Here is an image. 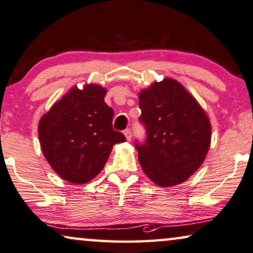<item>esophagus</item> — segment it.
I'll list each match as a JSON object with an SVG mask.
<instances>
[{"label": "esophagus", "instance_id": "esophagus-1", "mask_svg": "<svg viewBox=\"0 0 253 253\" xmlns=\"http://www.w3.org/2000/svg\"><path fill=\"white\" fill-rule=\"evenodd\" d=\"M124 134H125L127 141L131 140V129H130V128H127V129L124 130Z\"/></svg>", "mask_w": 253, "mask_h": 253}]
</instances>
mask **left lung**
I'll return each mask as SVG.
<instances>
[{"instance_id":"1","label":"left lung","mask_w":253,"mask_h":253,"mask_svg":"<svg viewBox=\"0 0 253 253\" xmlns=\"http://www.w3.org/2000/svg\"><path fill=\"white\" fill-rule=\"evenodd\" d=\"M145 141H135L142 169L161 187L186 181L202 165L211 142V124L201 105L167 78L138 96Z\"/></svg>"}]
</instances>
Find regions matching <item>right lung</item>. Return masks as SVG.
Listing matches in <instances>:
<instances>
[{
    "label": "right lung",
    "mask_w": 253,
    "mask_h": 253,
    "mask_svg": "<svg viewBox=\"0 0 253 253\" xmlns=\"http://www.w3.org/2000/svg\"><path fill=\"white\" fill-rule=\"evenodd\" d=\"M106 90L88 84L73 88L56 102L39 123V138L45 159L62 179L86 183L101 172L116 143L125 135L112 127V108Z\"/></svg>",
    "instance_id": "add662e5"
}]
</instances>
